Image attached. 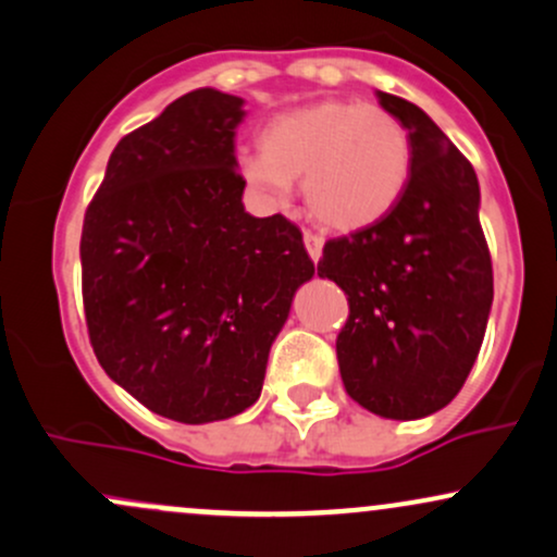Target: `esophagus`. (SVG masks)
<instances>
[{"label":"esophagus","instance_id":"esophagus-1","mask_svg":"<svg viewBox=\"0 0 557 557\" xmlns=\"http://www.w3.org/2000/svg\"><path fill=\"white\" fill-rule=\"evenodd\" d=\"M323 245H325V239L320 237V234H312V232H305V247H307V255H310L312 260H318L323 258Z\"/></svg>","mask_w":557,"mask_h":557}]
</instances>
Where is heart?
<instances>
[{
	"instance_id": "heart-1",
	"label": "heart",
	"mask_w": 557,
	"mask_h": 557,
	"mask_svg": "<svg viewBox=\"0 0 557 557\" xmlns=\"http://www.w3.org/2000/svg\"><path fill=\"white\" fill-rule=\"evenodd\" d=\"M260 148L237 159L247 187L281 206L302 176L310 213L336 232L375 226L409 185L407 127L375 103L323 98L289 109L265 124Z\"/></svg>"
}]
</instances>
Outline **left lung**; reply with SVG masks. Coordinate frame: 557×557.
Here are the masks:
<instances>
[{"label":"left lung","mask_w":557,"mask_h":557,"mask_svg":"<svg viewBox=\"0 0 557 557\" xmlns=\"http://www.w3.org/2000/svg\"><path fill=\"white\" fill-rule=\"evenodd\" d=\"M375 96L409 133V185L375 226L325 242L318 276L349 297L336 338L346 394L385 420H422L454 401L472 372L493 263L472 163L420 107Z\"/></svg>","instance_id":"1"}]
</instances>
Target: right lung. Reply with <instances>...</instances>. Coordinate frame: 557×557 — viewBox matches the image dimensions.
Returning a JSON list of instances; mask_svg holds the SVG:
<instances>
[{
  "label": "right lung",
  "instance_id": "add662e5",
  "mask_svg": "<svg viewBox=\"0 0 557 557\" xmlns=\"http://www.w3.org/2000/svg\"><path fill=\"white\" fill-rule=\"evenodd\" d=\"M245 98L198 88L111 150L81 239L94 351L166 420L206 424L260 398L294 294L315 276L302 232L245 211L234 137Z\"/></svg>",
  "mask_w": 557,
  "mask_h": 557
}]
</instances>
